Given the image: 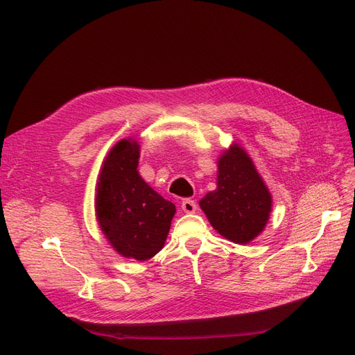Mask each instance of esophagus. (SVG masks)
<instances>
[{"label": "esophagus", "instance_id": "34e87169", "mask_svg": "<svg viewBox=\"0 0 355 355\" xmlns=\"http://www.w3.org/2000/svg\"><path fill=\"white\" fill-rule=\"evenodd\" d=\"M180 207H182V210H184L185 213H196V210H197V204H196V201L194 200H189V198H187V200H184L182 201V204H180Z\"/></svg>", "mask_w": 355, "mask_h": 355}]
</instances>
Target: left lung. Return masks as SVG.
I'll return each mask as SVG.
<instances>
[{
  "mask_svg": "<svg viewBox=\"0 0 355 355\" xmlns=\"http://www.w3.org/2000/svg\"><path fill=\"white\" fill-rule=\"evenodd\" d=\"M216 185L200 200L201 210L223 239L249 244L265 230L272 197L252 158L237 142L218 159Z\"/></svg>",
  "mask_w": 355,
  "mask_h": 355,
  "instance_id": "8db88e82",
  "label": "left lung"
}]
</instances>
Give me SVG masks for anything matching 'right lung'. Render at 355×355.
I'll return each mask as SVG.
<instances>
[{
    "label": "right lung",
    "mask_w": 355,
    "mask_h": 355,
    "mask_svg": "<svg viewBox=\"0 0 355 355\" xmlns=\"http://www.w3.org/2000/svg\"><path fill=\"white\" fill-rule=\"evenodd\" d=\"M141 145L121 139L106 155L96 188V219L112 249L148 261L164 247L176 207L139 175Z\"/></svg>",
    "instance_id": "obj_1"
}]
</instances>
